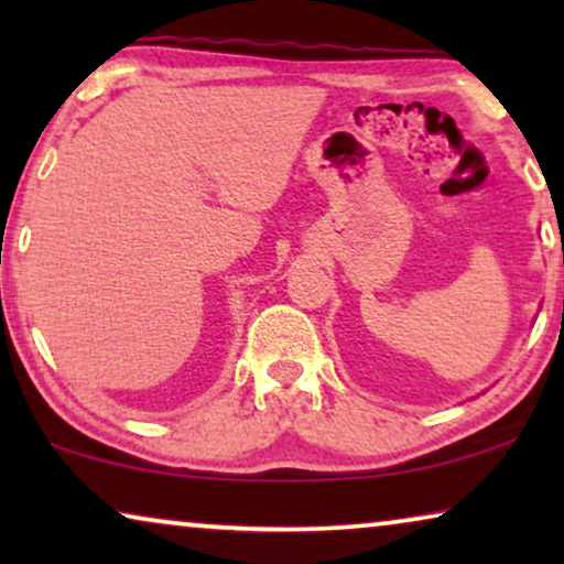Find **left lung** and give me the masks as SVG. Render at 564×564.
I'll list each match as a JSON object with an SVG mask.
<instances>
[{
  "mask_svg": "<svg viewBox=\"0 0 564 564\" xmlns=\"http://www.w3.org/2000/svg\"><path fill=\"white\" fill-rule=\"evenodd\" d=\"M562 264H564V246H562ZM562 307H564V303H562Z\"/></svg>",
  "mask_w": 564,
  "mask_h": 564,
  "instance_id": "left-lung-1",
  "label": "left lung"
}]
</instances>
